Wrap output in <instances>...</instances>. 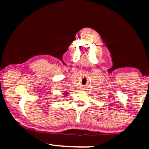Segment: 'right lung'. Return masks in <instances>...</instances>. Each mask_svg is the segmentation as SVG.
<instances>
[{
  "label": "right lung",
  "instance_id": "right-lung-1",
  "mask_svg": "<svg viewBox=\"0 0 149 149\" xmlns=\"http://www.w3.org/2000/svg\"><path fill=\"white\" fill-rule=\"evenodd\" d=\"M64 95H66V93H65V94H64Z\"/></svg>",
  "mask_w": 149,
  "mask_h": 149
}]
</instances>
